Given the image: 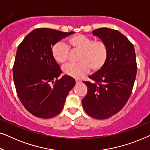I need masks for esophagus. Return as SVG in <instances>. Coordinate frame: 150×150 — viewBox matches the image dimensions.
<instances>
[{
	"label": "esophagus",
	"instance_id": "34e87169",
	"mask_svg": "<svg viewBox=\"0 0 150 150\" xmlns=\"http://www.w3.org/2000/svg\"><path fill=\"white\" fill-rule=\"evenodd\" d=\"M75 81H76V83H81V80H80V79H75Z\"/></svg>",
	"mask_w": 150,
	"mask_h": 150
}]
</instances>
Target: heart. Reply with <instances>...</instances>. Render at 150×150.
Returning a JSON list of instances; mask_svg holds the SVG:
<instances>
[{
	"label": "heart",
	"instance_id": "heart-1",
	"mask_svg": "<svg viewBox=\"0 0 150 150\" xmlns=\"http://www.w3.org/2000/svg\"><path fill=\"white\" fill-rule=\"evenodd\" d=\"M68 46L63 42H57L52 48V55L57 63H64L68 59L69 50H79V63L66 64L63 67L65 75L74 78H81L91 68L93 71L101 69L106 62L108 48L103 40H95L92 38L76 34L67 39Z\"/></svg>",
	"mask_w": 150,
	"mask_h": 150
}]
</instances>
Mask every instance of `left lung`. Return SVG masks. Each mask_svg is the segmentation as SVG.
<instances>
[{
  "label": "left lung",
  "mask_w": 150,
  "mask_h": 150,
  "mask_svg": "<svg viewBox=\"0 0 150 150\" xmlns=\"http://www.w3.org/2000/svg\"><path fill=\"white\" fill-rule=\"evenodd\" d=\"M108 48L105 65L83 81L87 93L82 100L86 113L98 120L114 115L125 106L132 93L137 66L133 44L118 30L100 28L93 30Z\"/></svg>",
  "instance_id": "left-lung-1"
}]
</instances>
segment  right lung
Masks as SVG:
<instances>
[{"label": "right lung", "mask_w": 150, "mask_h": 150, "mask_svg": "<svg viewBox=\"0 0 150 150\" xmlns=\"http://www.w3.org/2000/svg\"><path fill=\"white\" fill-rule=\"evenodd\" d=\"M74 32L36 28L18 46L13 67L14 84L24 108L34 116L52 118L60 113L75 80L64 75L52 55V48Z\"/></svg>", "instance_id": "add662e5"}]
</instances>
